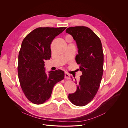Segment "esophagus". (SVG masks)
<instances>
[{
    "mask_svg": "<svg viewBox=\"0 0 128 128\" xmlns=\"http://www.w3.org/2000/svg\"><path fill=\"white\" fill-rule=\"evenodd\" d=\"M65 78L67 79V80H70V74H67V73H65Z\"/></svg>",
    "mask_w": 128,
    "mask_h": 128,
    "instance_id": "1",
    "label": "esophagus"
}]
</instances>
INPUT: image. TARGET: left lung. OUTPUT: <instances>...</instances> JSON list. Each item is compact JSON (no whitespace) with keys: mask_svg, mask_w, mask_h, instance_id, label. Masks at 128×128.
<instances>
[{"mask_svg":"<svg viewBox=\"0 0 128 128\" xmlns=\"http://www.w3.org/2000/svg\"><path fill=\"white\" fill-rule=\"evenodd\" d=\"M66 32L76 41L78 54L76 60L82 71L80 81H76V91L69 94L68 98L74 105L84 106L93 99L100 86L103 73L102 46L98 36L87 27H70Z\"/></svg>","mask_w":128,"mask_h":128,"instance_id":"1","label":"left lung"}]
</instances>
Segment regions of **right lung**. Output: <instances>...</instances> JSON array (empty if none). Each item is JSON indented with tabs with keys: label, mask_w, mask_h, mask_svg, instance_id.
<instances>
[{
	"label": "right lung",
	"mask_w": 128,
	"mask_h": 128,
	"mask_svg": "<svg viewBox=\"0 0 128 128\" xmlns=\"http://www.w3.org/2000/svg\"><path fill=\"white\" fill-rule=\"evenodd\" d=\"M66 28L39 27L27 34L22 42L18 57V77L24 94L34 104L47 101L54 86L64 78V72L61 70L50 71L47 75L44 60L51 57L53 40Z\"/></svg>",
	"instance_id": "right-lung-1"
}]
</instances>
